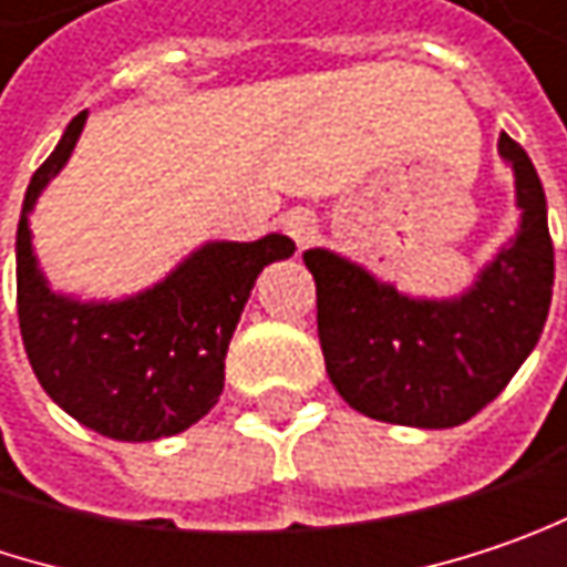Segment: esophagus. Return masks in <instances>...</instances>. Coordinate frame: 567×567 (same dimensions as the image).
<instances>
[{"label":"esophagus","mask_w":567,"mask_h":567,"mask_svg":"<svg viewBox=\"0 0 567 567\" xmlns=\"http://www.w3.org/2000/svg\"><path fill=\"white\" fill-rule=\"evenodd\" d=\"M284 231H287V238L303 251V248H309V245L316 241L319 225H316V216H312L309 209H293V213L284 216Z\"/></svg>","instance_id":"esophagus-1"}]
</instances>
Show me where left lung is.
I'll list each match as a JSON object with an SVG mask.
<instances>
[{
  "label": "left lung",
  "instance_id": "8db88e82",
  "mask_svg": "<svg viewBox=\"0 0 567 567\" xmlns=\"http://www.w3.org/2000/svg\"><path fill=\"white\" fill-rule=\"evenodd\" d=\"M523 209L516 238L458 300H413L364 267L309 248L326 371L348 406L396 425L452 429L481 413L519 371L546 326L555 251L546 193L529 154L501 135Z\"/></svg>",
  "mask_w": 567,
  "mask_h": 567
}]
</instances>
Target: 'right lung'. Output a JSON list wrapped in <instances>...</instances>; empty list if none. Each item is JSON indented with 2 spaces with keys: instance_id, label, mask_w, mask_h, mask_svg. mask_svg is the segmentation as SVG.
Listing matches in <instances>:
<instances>
[{
  "instance_id": "right-lung-1",
  "label": "right lung",
  "mask_w": 567,
  "mask_h": 567,
  "mask_svg": "<svg viewBox=\"0 0 567 567\" xmlns=\"http://www.w3.org/2000/svg\"><path fill=\"white\" fill-rule=\"evenodd\" d=\"M80 112L34 171L16 235L21 342L48 396L86 429L118 442H154L199 423L225 384V351L270 261L297 251L287 235L209 241L161 284L115 303L51 293L31 251L28 213L61 174L83 132Z\"/></svg>"
}]
</instances>
